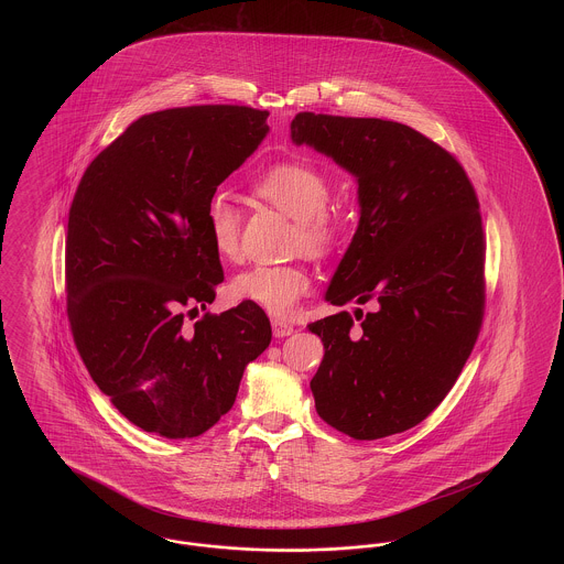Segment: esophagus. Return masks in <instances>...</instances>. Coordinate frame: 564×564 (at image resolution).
<instances>
[{
  "mask_svg": "<svg viewBox=\"0 0 564 564\" xmlns=\"http://www.w3.org/2000/svg\"><path fill=\"white\" fill-rule=\"evenodd\" d=\"M272 334H274V338H285V336H292V334H294V325L281 322V319H272Z\"/></svg>",
  "mask_w": 564,
  "mask_h": 564,
  "instance_id": "obj_1",
  "label": "esophagus"
}]
</instances>
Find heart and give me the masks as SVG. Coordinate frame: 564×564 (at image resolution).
<instances>
[{"mask_svg": "<svg viewBox=\"0 0 564 564\" xmlns=\"http://www.w3.org/2000/svg\"><path fill=\"white\" fill-rule=\"evenodd\" d=\"M251 194L295 219V249L313 258H329L345 241L347 219L343 212L327 205L332 184L315 162L306 159L272 162L253 177ZM241 221V209L226 194H215L209 200V237L221 260L239 258ZM308 290L311 276L300 264H256L239 272L228 285L232 300L256 304L276 317L292 313Z\"/></svg>", "mask_w": 564, "mask_h": 564, "instance_id": "1", "label": "heart"}]
</instances>
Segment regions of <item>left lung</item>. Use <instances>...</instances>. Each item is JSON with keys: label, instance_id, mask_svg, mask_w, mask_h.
Instances as JSON below:
<instances>
[{"label": "left lung", "instance_id": "8db88e82", "mask_svg": "<svg viewBox=\"0 0 564 564\" xmlns=\"http://www.w3.org/2000/svg\"><path fill=\"white\" fill-rule=\"evenodd\" d=\"M295 145L357 177L359 226L325 300L372 304L311 323L322 366L311 380L323 421L352 440L402 433L442 403L484 317L482 215L455 156L405 124L300 111Z\"/></svg>", "mask_w": 564, "mask_h": 564}]
</instances>
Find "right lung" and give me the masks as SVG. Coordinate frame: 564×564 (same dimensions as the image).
Instances as JSON below:
<instances>
[{
    "instance_id": "1",
    "label": "right lung",
    "mask_w": 564,
    "mask_h": 564,
    "mask_svg": "<svg viewBox=\"0 0 564 564\" xmlns=\"http://www.w3.org/2000/svg\"><path fill=\"white\" fill-rule=\"evenodd\" d=\"M267 118L247 106L145 113L82 175L65 241L67 319L88 375L143 431L212 430L270 345L269 317L249 302L184 322L224 281L207 205L258 150Z\"/></svg>"
}]
</instances>
